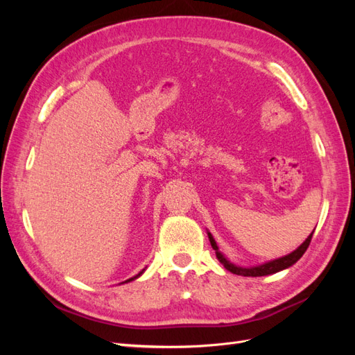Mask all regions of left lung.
Wrapping results in <instances>:
<instances>
[{"mask_svg":"<svg viewBox=\"0 0 355 355\" xmlns=\"http://www.w3.org/2000/svg\"><path fill=\"white\" fill-rule=\"evenodd\" d=\"M313 234H311L309 237L302 244H300L295 252H292L290 254H287L284 257H280V259H275V261H271V262H268V263L259 265V266H253V268H241V266L232 265L231 262H228L227 259H225L223 254L218 250L216 241L213 240L210 232H209V240H210V244H211L213 249L216 250V257L219 259V262L225 268H227L228 271H231L232 274H237V275H244V277H262V275H268V274H275V272L282 271V270H286V268L296 263L300 259V257H302V254L306 252L308 245L311 243V239H313Z\"/></svg>","mask_w":355,"mask_h":355,"instance_id":"obj_1","label":"left lung"}]
</instances>
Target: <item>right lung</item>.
<instances>
[{"label":"right lung","instance_id":"add662e5","mask_svg":"<svg viewBox=\"0 0 355 355\" xmlns=\"http://www.w3.org/2000/svg\"><path fill=\"white\" fill-rule=\"evenodd\" d=\"M142 272H144V271H142ZM142 272H139V274H137V275H136V277H133V278H130V280H127V282H132V280H135V278H137V277H139V275H141V274H142Z\"/></svg>","mask_w":355,"mask_h":355}]
</instances>
